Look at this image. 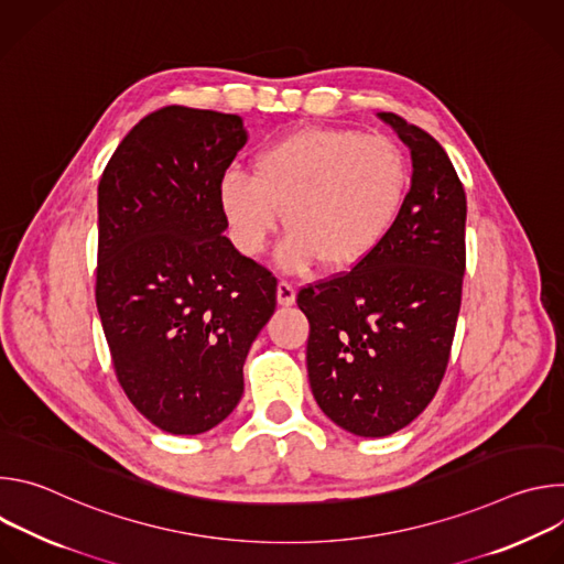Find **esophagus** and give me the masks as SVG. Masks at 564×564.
Wrapping results in <instances>:
<instances>
[{"label":"esophagus","mask_w":564,"mask_h":564,"mask_svg":"<svg viewBox=\"0 0 564 564\" xmlns=\"http://www.w3.org/2000/svg\"><path fill=\"white\" fill-rule=\"evenodd\" d=\"M276 299L281 305H292L294 299H296V292H294V285L290 281H279L276 285Z\"/></svg>","instance_id":"esophagus-1"}]
</instances>
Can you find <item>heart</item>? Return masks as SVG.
I'll return each instance as SVG.
<instances>
[{
    "instance_id": "obj_1",
    "label": "heart",
    "mask_w": 564,
    "mask_h": 564,
    "mask_svg": "<svg viewBox=\"0 0 564 564\" xmlns=\"http://www.w3.org/2000/svg\"><path fill=\"white\" fill-rule=\"evenodd\" d=\"M252 174L227 172L218 205L234 243L265 252L283 223L279 265L303 272L361 263L397 220L409 187V160L386 138L344 127H310L261 147Z\"/></svg>"
}]
</instances>
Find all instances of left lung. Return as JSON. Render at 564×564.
I'll list each match as a JSON object with an SVG mask.
<instances>
[{
	"label": "left lung",
	"instance_id": "8db88e82",
	"mask_svg": "<svg viewBox=\"0 0 564 564\" xmlns=\"http://www.w3.org/2000/svg\"><path fill=\"white\" fill-rule=\"evenodd\" d=\"M379 118L411 149V192L372 254L296 294L310 321L312 394L359 437L392 435L431 404L448 366L466 270V194L446 151L397 113Z\"/></svg>",
	"mask_w": 564,
	"mask_h": 564
}]
</instances>
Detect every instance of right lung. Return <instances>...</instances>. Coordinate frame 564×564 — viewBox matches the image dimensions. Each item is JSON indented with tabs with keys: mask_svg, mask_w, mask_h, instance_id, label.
I'll list each match as a JSON object with an SVG mask.
<instances>
[{
	"mask_svg": "<svg viewBox=\"0 0 564 564\" xmlns=\"http://www.w3.org/2000/svg\"><path fill=\"white\" fill-rule=\"evenodd\" d=\"M246 140L238 116L172 105L124 135L98 185L96 303L116 377L172 435L236 409L276 307V276L223 236L218 185Z\"/></svg>",
	"mask_w": 564,
	"mask_h": 564,
	"instance_id": "right-lung-1",
	"label": "right lung"
}]
</instances>
